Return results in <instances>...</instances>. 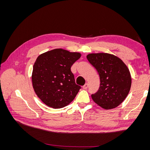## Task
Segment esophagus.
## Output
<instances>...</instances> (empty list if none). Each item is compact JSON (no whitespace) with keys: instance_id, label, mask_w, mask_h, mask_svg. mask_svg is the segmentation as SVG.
Here are the masks:
<instances>
[{"instance_id":"34e87169","label":"esophagus","mask_w":150,"mask_h":150,"mask_svg":"<svg viewBox=\"0 0 150 150\" xmlns=\"http://www.w3.org/2000/svg\"><path fill=\"white\" fill-rule=\"evenodd\" d=\"M83 89H87L88 88V83H86L84 86H83Z\"/></svg>"}]
</instances>
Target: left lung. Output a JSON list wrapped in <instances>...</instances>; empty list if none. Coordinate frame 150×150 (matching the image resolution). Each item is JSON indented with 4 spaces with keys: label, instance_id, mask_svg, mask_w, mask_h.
Wrapping results in <instances>:
<instances>
[{
    "label": "left lung",
    "instance_id": "obj_1",
    "mask_svg": "<svg viewBox=\"0 0 150 150\" xmlns=\"http://www.w3.org/2000/svg\"><path fill=\"white\" fill-rule=\"evenodd\" d=\"M87 59L100 77V86L98 91L91 95L93 100L106 110L118 106L128 96L131 88L128 68L119 57L110 54H89Z\"/></svg>",
    "mask_w": 150,
    "mask_h": 150
}]
</instances>
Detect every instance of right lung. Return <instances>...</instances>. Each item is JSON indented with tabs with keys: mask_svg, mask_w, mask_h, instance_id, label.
Instances as JSON below:
<instances>
[{
	"mask_svg": "<svg viewBox=\"0 0 150 150\" xmlns=\"http://www.w3.org/2000/svg\"><path fill=\"white\" fill-rule=\"evenodd\" d=\"M80 57L79 52L62 49H53L38 57L32 82L35 94L47 106L61 108L73 101L81 87L76 84L71 67Z\"/></svg>",
	"mask_w": 150,
	"mask_h": 150,
	"instance_id": "1",
	"label": "right lung"
}]
</instances>
